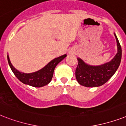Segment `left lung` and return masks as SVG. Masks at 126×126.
Instances as JSON below:
<instances>
[{"label":"left lung","mask_w":126,"mask_h":126,"mask_svg":"<svg viewBox=\"0 0 126 126\" xmlns=\"http://www.w3.org/2000/svg\"><path fill=\"white\" fill-rule=\"evenodd\" d=\"M118 52L111 61L103 65L93 66L86 64L82 59L77 58L78 65L75 71L79 84L85 87H98L106 83L117 71L122 59V47L117 36Z\"/></svg>","instance_id":"obj_1"}]
</instances>
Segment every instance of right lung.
<instances>
[{
  "mask_svg": "<svg viewBox=\"0 0 126 126\" xmlns=\"http://www.w3.org/2000/svg\"><path fill=\"white\" fill-rule=\"evenodd\" d=\"M67 55L65 54L60 57L55 58L53 60H51L49 63H47L42 69L32 73H24L17 71L12 65L8 55L7 57H8V64L12 71L15 76L19 80H20L21 82L25 84H27L36 88H40L47 85L51 82L55 67Z\"/></svg>",
  "mask_w": 126,
  "mask_h": 126,
  "instance_id": "add662e5",
  "label": "right lung"
}]
</instances>
